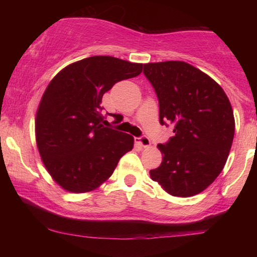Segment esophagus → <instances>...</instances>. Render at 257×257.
I'll return each instance as SVG.
<instances>
[{
    "label": "esophagus",
    "mask_w": 257,
    "mask_h": 257,
    "mask_svg": "<svg viewBox=\"0 0 257 257\" xmlns=\"http://www.w3.org/2000/svg\"><path fill=\"white\" fill-rule=\"evenodd\" d=\"M136 140H137V143H138L139 145L143 147H150V145H151V139L146 136L139 137V138H137Z\"/></svg>",
    "instance_id": "1"
}]
</instances>
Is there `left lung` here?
Returning <instances> with one entry per match:
<instances>
[{"label": "left lung", "instance_id": "left-lung-1", "mask_svg": "<svg viewBox=\"0 0 257 257\" xmlns=\"http://www.w3.org/2000/svg\"><path fill=\"white\" fill-rule=\"evenodd\" d=\"M159 100V121L174 125V137L159 144L163 161L150 171L174 196L199 194L221 173L233 144L231 105L219 84L180 61L144 64Z\"/></svg>", "mask_w": 257, "mask_h": 257}]
</instances>
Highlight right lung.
Segmentation results:
<instances>
[{"instance_id": "1", "label": "right lung", "mask_w": 257, "mask_h": 257, "mask_svg": "<svg viewBox=\"0 0 257 257\" xmlns=\"http://www.w3.org/2000/svg\"><path fill=\"white\" fill-rule=\"evenodd\" d=\"M143 64L111 56L72 63L49 84L35 128L43 164L54 180L73 193L97 188L133 149V137L105 127L101 98L115 83L140 75Z\"/></svg>"}]
</instances>
